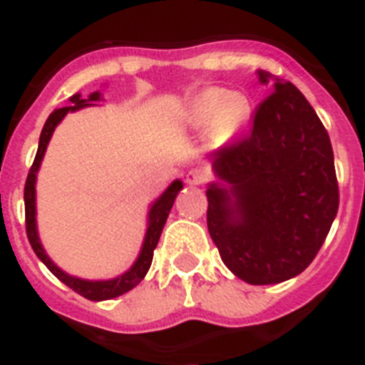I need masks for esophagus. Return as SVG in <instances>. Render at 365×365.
Masks as SVG:
<instances>
[{"label": "esophagus", "instance_id": "obj_1", "mask_svg": "<svg viewBox=\"0 0 365 365\" xmlns=\"http://www.w3.org/2000/svg\"><path fill=\"white\" fill-rule=\"evenodd\" d=\"M185 180L190 186L202 185L206 180V173L202 172V170H199V168H192V170H188V173H186Z\"/></svg>", "mask_w": 365, "mask_h": 365}]
</instances>
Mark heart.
<instances>
[{"label":"heart","mask_w":365,"mask_h":365,"mask_svg":"<svg viewBox=\"0 0 365 365\" xmlns=\"http://www.w3.org/2000/svg\"><path fill=\"white\" fill-rule=\"evenodd\" d=\"M250 117V102L240 93L210 87L192 100L186 111V124L195 130L212 128V137L222 143L234 137Z\"/></svg>","instance_id":"1"}]
</instances>
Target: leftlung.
<instances>
[{
  "label": "left lung",
  "instance_id": "obj_1",
  "mask_svg": "<svg viewBox=\"0 0 365 365\" xmlns=\"http://www.w3.org/2000/svg\"><path fill=\"white\" fill-rule=\"evenodd\" d=\"M261 82L269 74L259 73ZM228 188L206 190L208 232L221 259L250 285H272L311 265L338 212L327 130L291 82L257 104L248 135L214 151Z\"/></svg>",
  "mask_w": 365,
  "mask_h": 365
}]
</instances>
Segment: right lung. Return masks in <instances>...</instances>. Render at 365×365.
Here are the masks:
<instances>
[{"label": "right lung", "mask_w": 365, "mask_h": 365, "mask_svg": "<svg viewBox=\"0 0 365 365\" xmlns=\"http://www.w3.org/2000/svg\"><path fill=\"white\" fill-rule=\"evenodd\" d=\"M98 98H100V93H93L87 100L80 98V95H73L71 96L73 106H67V108L56 109V111L51 113L47 122H45L43 130H41L36 157H34V163H32L31 170H29L27 180H25V190H24L25 228H27L29 243H31L34 254L43 261V265L47 267V269H49L51 272L60 279V282L66 283L69 289H73L74 292H78V294L83 296V298L91 299V302H102V299L117 298V296L131 291L133 287H137L138 283L143 282L144 276H146V272L151 267L153 250L155 247H157V243H159L160 232H163L164 222H166L168 219V214H170V210H172L177 193H179V190L182 188V182H180V180H173L172 185H170V188H168L166 192H164L157 201H155V205L151 206L150 221H148V230H146V237H144L143 250H140V254H138L133 267H131L128 272L122 274V276H118V278L115 279H108V282H87V279L73 278V276H69V274H66L63 270H60L56 265H54L53 261L49 259V256L45 254L36 232V188H34V185H36V172L41 164V159H43V153L45 150H47V144H49L54 128L62 122V118L66 117L69 111H76V109L80 108H86V106H89L91 100H98Z\"/></svg>", "instance_id": "1"}]
</instances>
